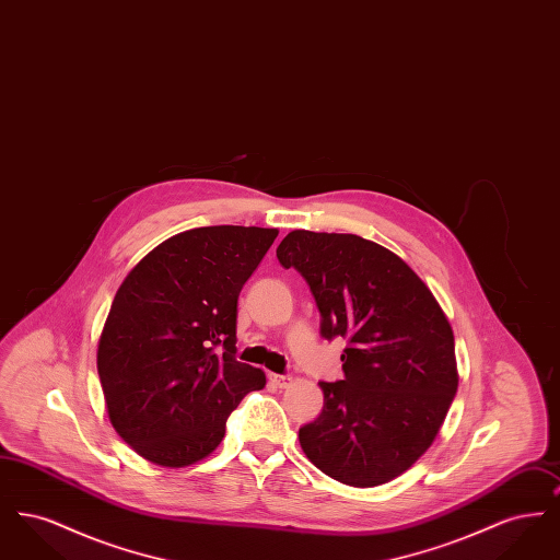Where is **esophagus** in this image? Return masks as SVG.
Here are the masks:
<instances>
[{
    "label": "esophagus",
    "instance_id": "esophagus-1",
    "mask_svg": "<svg viewBox=\"0 0 560 560\" xmlns=\"http://www.w3.org/2000/svg\"><path fill=\"white\" fill-rule=\"evenodd\" d=\"M272 384H277L279 388H288L292 384V375H279V373H270L268 375Z\"/></svg>",
    "mask_w": 560,
    "mask_h": 560
}]
</instances>
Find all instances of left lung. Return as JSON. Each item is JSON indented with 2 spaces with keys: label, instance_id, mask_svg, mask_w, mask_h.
<instances>
[{
  "label": "left lung",
  "instance_id": "8db88e82",
  "mask_svg": "<svg viewBox=\"0 0 560 560\" xmlns=\"http://www.w3.org/2000/svg\"><path fill=\"white\" fill-rule=\"evenodd\" d=\"M277 258L306 279L320 336L347 340L345 380L319 382L323 409L298 432L302 452L350 487L397 479L432 445L457 390L450 320L427 283L373 241L292 231Z\"/></svg>",
  "mask_w": 560,
  "mask_h": 560
}]
</instances>
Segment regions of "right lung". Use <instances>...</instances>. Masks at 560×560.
Wrapping results in <instances>:
<instances>
[{
  "instance_id": "right-lung-1",
  "label": "right lung",
  "mask_w": 560,
  "mask_h": 560,
  "mask_svg": "<svg viewBox=\"0 0 560 560\" xmlns=\"http://www.w3.org/2000/svg\"><path fill=\"white\" fill-rule=\"evenodd\" d=\"M277 229L201 226L163 241L128 272L98 340L108 420L144 459L185 468L220 445L267 375L241 363L237 300Z\"/></svg>"
}]
</instances>
